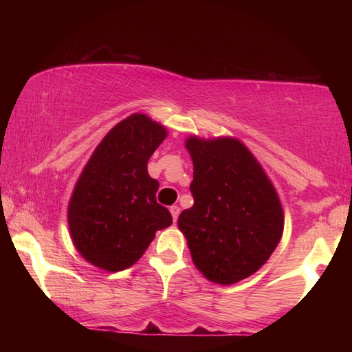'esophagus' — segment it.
<instances>
[{
	"label": "esophagus",
	"instance_id": "esophagus-1",
	"mask_svg": "<svg viewBox=\"0 0 352 352\" xmlns=\"http://www.w3.org/2000/svg\"><path fill=\"white\" fill-rule=\"evenodd\" d=\"M169 211H170V214H172V219H174V222H177L178 214H180V208H178L177 205H174V206L169 208Z\"/></svg>",
	"mask_w": 352,
	"mask_h": 352
}]
</instances>
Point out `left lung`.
I'll use <instances>...</instances> for the list:
<instances>
[{"mask_svg":"<svg viewBox=\"0 0 352 352\" xmlns=\"http://www.w3.org/2000/svg\"><path fill=\"white\" fill-rule=\"evenodd\" d=\"M194 164V205L178 217L194 265L211 283L252 276L284 231L281 200L264 168L233 136L184 141Z\"/></svg>","mask_w":352,"mask_h":352,"instance_id":"8db88e82","label":"left lung"}]
</instances>
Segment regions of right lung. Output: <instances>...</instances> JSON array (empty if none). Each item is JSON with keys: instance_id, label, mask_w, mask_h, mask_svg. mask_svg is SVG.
<instances>
[{"instance_id": "obj_1", "label": "right lung", "mask_w": 352, "mask_h": 352, "mask_svg": "<svg viewBox=\"0 0 352 352\" xmlns=\"http://www.w3.org/2000/svg\"><path fill=\"white\" fill-rule=\"evenodd\" d=\"M168 130L144 113L118 122L83 168L68 204V226L77 252L105 272L132 267L158 230L172 223L157 204L158 182L147 162Z\"/></svg>"}]
</instances>
